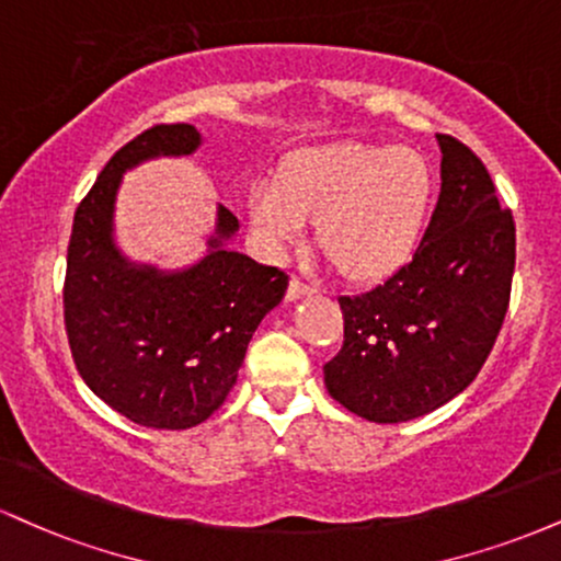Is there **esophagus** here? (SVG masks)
<instances>
[{"mask_svg": "<svg viewBox=\"0 0 561 561\" xmlns=\"http://www.w3.org/2000/svg\"><path fill=\"white\" fill-rule=\"evenodd\" d=\"M313 293H316L313 287L302 285L300 279H293V282H289V287H287V300H289V302H295V300L310 298V295H313Z\"/></svg>", "mask_w": 561, "mask_h": 561, "instance_id": "1", "label": "esophagus"}]
</instances>
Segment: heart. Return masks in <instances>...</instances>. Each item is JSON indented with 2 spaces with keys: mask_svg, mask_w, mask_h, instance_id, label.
<instances>
[{
  "mask_svg": "<svg viewBox=\"0 0 561 561\" xmlns=\"http://www.w3.org/2000/svg\"><path fill=\"white\" fill-rule=\"evenodd\" d=\"M431 170L413 148L334 144L302 148L276 180L255 182L248 219L263 248L279 253L316 219V242L357 282L383 279L421 240Z\"/></svg>",
  "mask_w": 561,
  "mask_h": 561,
  "instance_id": "1",
  "label": "heart"
}]
</instances>
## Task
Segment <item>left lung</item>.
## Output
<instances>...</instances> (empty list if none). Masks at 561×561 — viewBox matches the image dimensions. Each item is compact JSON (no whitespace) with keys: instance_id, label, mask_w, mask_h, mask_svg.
<instances>
[{"instance_id":"1","label":"left lung","mask_w":561,"mask_h":561,"mask_svg":"<svg viewBox=\"0 0 561 561\" xmlns=\"http://www.w3.org/2000/svg\"><path fill=\"white\" fill-rule=\"evenodd\" d=\"M442 193L413 259L368 293L340 298L345 345L323 383L350 413L404 423L455 400L494 347L515 274V221L483 161L451 135Z\"/></svg>"}]
</instances>
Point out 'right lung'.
<instances>
[{
  "label": "right lung",
  "mask_w": 561,
  "mask_h": 561,
  "mask_svg": "<svg viewBox=\"0 0 561 561\" xmlns=\"http://www.w3.org/2000/svg\"><path fill=\"white\" fill-rule=\"evenodd\" d=\"M193 125H157L119 148L80 201L65 276V327L88 389L146 428L182 431L221 408L248 342L287 293L285 272L229 248L240 221L216 206L206 253L191 266L130 261L114 238L123 174L191 157Z\"/></svg>",
  "instance_id": "right-lung-1"
}]
</instances>
